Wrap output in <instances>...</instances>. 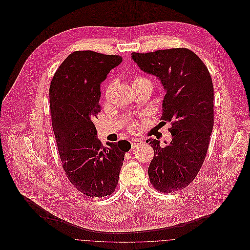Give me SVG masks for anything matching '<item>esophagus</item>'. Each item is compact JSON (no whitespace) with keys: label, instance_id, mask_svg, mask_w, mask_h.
Returning a JSON list of instances; mask_svg holds the SVG:
<instances>
[{"label":"esophagus","instance_id":"esophagus-1","mask_svg":"<svg viewBox=\"0 0 250 250\" xmlns=\"http://www.w3.org/2000/svg\"><path fill=\"white\" fill-rule=\"evenodd\" d=\"M143 141L140 140V139H134L131 141V146H132V149H135L137 148V146H140L143 144Z\"/></svg>","mask_w":250,"mask_h":250}]
</instances>
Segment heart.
Listing matches in <instances>:
<instances>
[{
	"instance_id": "obj_1",
	"label": "heart",
	"mask_w": 250,
	"mask_h": 250,
	"mask_svg": "<svg viewBox=\"0 0 250 250\" xmlns=\"http://www.w3.org/2000/svg\"><path fill=\"white\" fill-rule=\"evenodd\" d=\"M145 80H147V79H144V78H135L134 81H133V83H139V82L145 81ZM109 90H110V85L107 86V91H106V94H107V95L109 93ZM131 129H132V130H136V129H137V126H136L135 124H133V125H131Z\"/></svg>"
}]
</instances>
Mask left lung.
Wrapping results in <instances>:
<instances>
[{"mask_svg": "<svg viewBox=\"0 0 250 250\" xmlns=\"http://www.w3.org/2000/svg\"><path fill=\"white\" fill-rule=\"evenodd\" d=\"M131 59L155 76L166 90L162 120L170 122L172 138L165 147L148 139L154 158L148 167L153 187L174 192L187 187L205 160L214 126V86L203 62L190 50L175 48L141 54Z\"/></svg>", "mask_w": 250, "mask_h": 250, "instance_id": "obj_1", "label": "left lung"}]
</instances>
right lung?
Here are the masks:
<instances>
[{"label":"right lung","mask_w":250,"mask_h":250,"mask_svg":"<svg viewBox=\"0 0 250 250\" xmlns=\"http://www.w3.org/2000/svg\"><path fill=\"white\" fill-rule=\"evenodd\" d=\"M121 62L119 56L76 51L55 73L49 89L62 167L72 185L89 197L102 198L115 190L124 155L131 148L127 141L103 146L93 123L101 110L100 85Z\"/></svg>","instance_id":"right-lung-1"}]
</instances>
